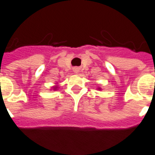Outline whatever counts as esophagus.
I'll return each instance as SVG.
<instances>
[{"mask_svg":"<svg viewBox=\"0 0 155 155\" xmlns=\"http://www.w3.org/2000/svg\"><path fill=\"white\" fill-rule=\"evenodd\" d=\"M73 71L75 73H78V72H79V68H75Z\"/></svg>","mask_w":155,"mask_h":155,"instance_id":"1","label":"esophagus"}]
</instances>
